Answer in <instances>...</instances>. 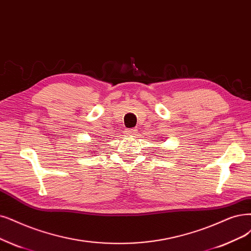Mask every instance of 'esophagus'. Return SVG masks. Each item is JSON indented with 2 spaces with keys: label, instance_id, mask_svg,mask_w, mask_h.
<instances>
[{
  "label": "esophagus",
  "instance_id": "1",
  "mask_svg": "<svg viewBox=\"0 0 251 251\" xmlns=\"http://www.w3.org/2000/svg\"><path fill=\"white\" fill-rule=\"evenodd\" d=\"M126 134L129 135V136H132V135H135L137 133V130L136 129H126Z\"/></svg>",
  "mask_w": 251,
  "mask_h": 251
}]
</instances>
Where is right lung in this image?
<instances>
[{"mask_svg": "<svg viewBox=\"0 0 251 251\" xmlns=\"http://www.w3.org/2000/svg\"><path fill=\"white\" fill-rule=\"evenodd\" d=\"M93 152H94V151H93Z\"/></svg>", "mask_w": 251, "mask_h": 251, "instance_id": "add662e5", "label": "right lung"}]
</instances>
